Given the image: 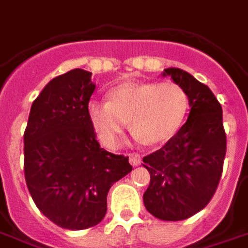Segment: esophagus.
Returning a JSON list of instances; mask_svg holds the SVG:
<instances>
[{
  "mask_svg": "<svg viewBox=\"0 0 248 248\" xmlns=\"http://www.w3.org/2000/svg\"><path fill=\"white\" fill-rule=\"evenodd\" d=\"M129 161H130L131 166H140L141 164V157H140L138 153H130L129 155Z\"/></svg>",
  "mask_w": 248,
  "mask_h": 248,
  "instance_id": "obj_1",
  "label": "esophagus"
}]
</instances>
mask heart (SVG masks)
Listing matches in <instances>:
<instances>
[{"label": "heart", "mask_w": 248, "mask_h": 248, "mask_svg": "<svg viewBox=\"0 0 248 248\" xmlns=\"http://www.w3.org/2000/svg\"><path fill=\"white\" fill-rule=\"evenodd\" d=\"M188 108V97L172 81L119 84L108 92V102L88 103V118L102 144L119 145L126 122L146 145L168 141L181 127Z\"/></svg>", "instance_id": "heart-1"}]
</instances>
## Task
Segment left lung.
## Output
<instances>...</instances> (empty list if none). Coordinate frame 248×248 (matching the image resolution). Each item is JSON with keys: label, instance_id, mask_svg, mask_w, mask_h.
<instances>
[{"label": "left lung", "instance_id": "8db88e82", "mask_svg": "<svg viewBox=\"0 0 248 248\" xmlns=\"http://www.w3.org/2000/svg\"><path fill=\"white\" fill-rule=\"evenodd\" d=\"M163 76L185 89L191 108L176 134L142 159L151 173L144 205L160 220L179 221L212 200L223 172L227 136L221 106L205 84L178 67L164 69Z\"/></svg>", "mask_w": 248, "mask_h": 248}]
</instances>
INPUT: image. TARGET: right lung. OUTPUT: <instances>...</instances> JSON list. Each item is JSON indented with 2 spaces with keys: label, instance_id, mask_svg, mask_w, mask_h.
<instances>
[{
  "label": "right lung",
  "instance_id": "obj_1",
  "mask_svg": "<svg viewBox=\"0 0 248 248\" xmlns=\"http://www.w3.org/2000/svg\"><path fill=\"white\" fill-rule=\"evenodd\" d=\"M92 73L73 69L33 100L24 131V175L32 200L61 228L102 221L110 187L130 172L129 157L100 148L89 122Z\"/></svg>",
  "mask_w": 248,
  "mask_h": 248
}]
</instances>
